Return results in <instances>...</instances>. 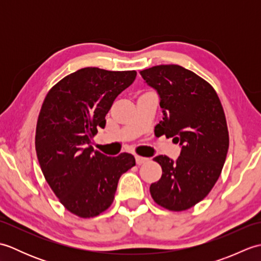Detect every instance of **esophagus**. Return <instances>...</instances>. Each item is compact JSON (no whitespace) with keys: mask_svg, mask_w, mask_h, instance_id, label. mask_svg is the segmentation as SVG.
Instances as JSON below:
<instances>
[{"mask_svg":"<svg viewBox=\"0 0 261 261\" xmlns=\"http://www.w3.org/2000/svg\"><path fill=\"white\" fill-rule=\"evenodd\" d=\"M136 162L138 165H141V164H145L147 162H149V158H146V157H142V156H136Z\"/></svg>","mask_w":261,"mask_h":261,"instance_id":"34e87169","label":"esophagus"}]
</instances>
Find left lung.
Returning a JSON list of instances; mask_svg holds the SVG:
<instances>
[{"instance_id":"obj_1","label":"left lung","mask_w":261,"mask_h":261,"mask_svg":"<svg viewBox=\"0 0 261 261\" xmlns=\"http://www.w3.org/2000/svg\"><path fill=\"white\" fill-rule=\"evenodd\" d=\"M140 75L159 94L164 118L156 125L158 135L181 147L176 162L163 154L153 158L163 175L151 184V197L180 212L206 197L221 175L229 149L224 111L212 85L181 66H153Z\"/></svg>"}]
</instances>
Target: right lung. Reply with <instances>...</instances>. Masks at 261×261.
I'll return each mask as SVG.
<instances>
[{
	"label": "right lung",
	"instance_id": "obj_1",
	"mask_svg": "<svg viewBox=\"0 0 261 261\" xmlns=\"http://www.w3.org/2000/svg\"><path fill=\"white\" fill-rule=\"evenodd\" d=\"M136 76V70L82 68L54 85L42 103L36 127L38 162L59 202L80 218L108 210L120 177L136 165L131 153L108 157L91 146L114 99Z\"/></svg>",
	"mask_w": 261,
	"mask_h": 261
}]
</instances>
